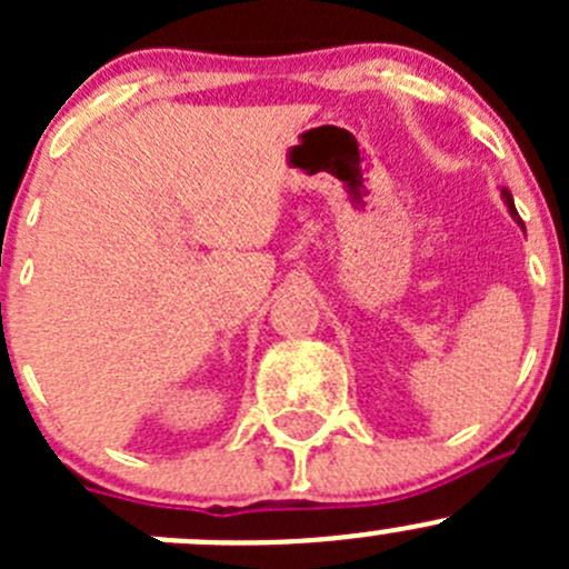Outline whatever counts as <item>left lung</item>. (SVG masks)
<instances>
[{
    "label": "left lung",
    "instance_id": "1",
    "mask_svg": "<svg viewBox=\"0 0 569 569\" xmlns=\"http://www.w3.org/2000/svg\"><path fill=\"white\" fill-rule=\"evenodd\" d=\"M501 198H503V203H507L509 214H512L515 220H518V226L523 228V220H520V217H518V209H515V200H512V194H509V189H501ZM523 231H526V228H523Z\"/></svg>",
    "mask_w": 569,
    "mask_h": 569
}]
</instances>
